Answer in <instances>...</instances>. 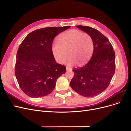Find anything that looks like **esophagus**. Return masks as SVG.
<instances>
[{
    "mask_svg": "<svg viewBox=\"0 0 131 131\" xmlns=\"http://www.w3.org/2000/svg\"><path fill=\"white\" fill-rule=\"evenodd\" d=\"M66 71H72V69L71 68H70L68 66H67L66 67Z\"/></svg>",
    "mask_w": 131,
    "mask_h": 131,
    "instance_id": "1",
    "label": "esophagus"
}]
</instances>
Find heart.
I'll use <instances>...</instances> for the list:
<instances>
[{
    "mask_svg": "<svg viewBox=\"0 0 131 131\" xmlns=\"http://www.w3.org/2000/svg\"><path fill=\"white\" fill-rule=\"evenodd\" d=\"M93 50L91 37L77 29H70L61 34L58 41L54 42L51 47L54 58L59 64L64 63L69 51L70 55L67 63L70 65L86 64L92 57Z\"/></svg>",
    "mask_w": 131,
    "mask_h": 131,
    "instance_id": "1",
    "label": "heart"
}]
</instances>
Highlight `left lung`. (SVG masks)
Listing matches in <instances>:
<instances>
[{
    "label": "left lung",
    "mask_w": 131,
    "mask_h": 131,
    "mask_svg": "<svg viewBox=\"0 0 131 131\" xmlns=\"http://www.w3.org/2000/svg\"><path fill=\"white\" fill-rule=\"evenodd\" d=\"M92 38L94 52L88 63L73 69L74 76L70 82L72 88L84 97L97 96L107 88L115 72V53L108 39L93 28L77 26Z\"/></svg>",
    "instance_id": "obj_1"
}]
</instances>
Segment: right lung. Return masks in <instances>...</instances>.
I'll list each match as a JSON object with an SVG mask.
<instances>
[{"label":"right lung","mask_w":131,"mask_h":131,"mask_svg":"<svg viewBox=\"0 0 131 131\" xmlns=\"http://www.w3.org/2000/svg\"><path fill=\"white\" fill-rule=\"evenodd\" d=\"M71 26L47 27L34 30L26 37L16 54L15 74L21 90L32 98L51 93L66 66L56 62L51 47L54 38Z\"/></svg>","instance_id":"obj_1"}]
</instances>
